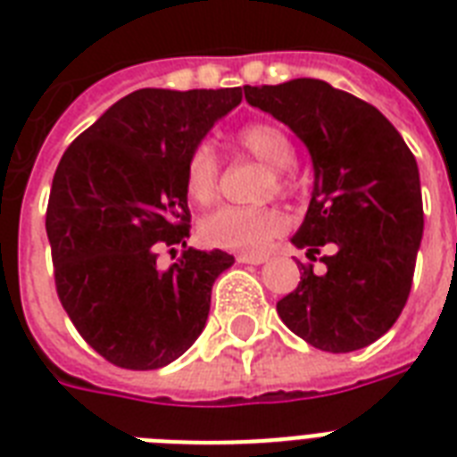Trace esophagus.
Masks as SVG:
<instances>
[{
	"label": "esophagus",
	"instance_id": "1",
	"mask_svg": "<svg viewBox=\"0 0 457 457\" xmlns=\"http://www.w3.org/2000/svg\"><path fill=\"white\" fill-rule=\"evenodd\" d=\"M237 261H239V263L261 265L268 261V256H265V253H239V256H237Z\"/></svg>",
	"mask_w": 457,
	"mask_h": 457
}]
</instances>
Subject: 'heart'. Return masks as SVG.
<instances>
[{
    "mask_svg": "<svg viewBox=\"0 0 457 457\" xmlns=\"http://www.w3.org/2000/svg\"><path fill=\"white\" fill-rule=\"evenodd\" d=\"M237 146L272 168V182L268 185V192L272 189L285 192L289 187L285 170H289L296 161V149L292 139L287 137L278 125L256 123L244 128L237 132ZM218 178H220V163H218L213 146L199 145L187 161V196L196 204H208L215 196ZM282 229H285V215L275 206H222L199 222V237L208 246L235 251L263 249Z\"/></svg>",
    "mask_w": 457,
    "mask_h": 457,
    "instance_id": "obj_1",
    "label": "heart"
}]
</instances>
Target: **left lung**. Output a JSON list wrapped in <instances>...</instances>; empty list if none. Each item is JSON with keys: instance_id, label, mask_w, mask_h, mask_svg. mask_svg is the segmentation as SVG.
Returning <instances> with one entry per match:
<instances>
[{"instance_id": "left-lung-1", "label": "left lung", "mask_w": 457, "mask_h": 457, "mask_svg": "<svg viewBox=\"0 0 457 457\" xmlns=\"http://www.w3.org/2000/svg\"><path fill=\"white\" fill-rule=\"evenodd\" d=\"M251 106L285 123L312 161V196L296 249L325 275L301 265L299 287L278 301L282 322L311 346L348 353L391 329L411 294L425 213L415 156L398 130L358 96L329 82L296 78L244 87Z\"/></svg>"}]
</instances>
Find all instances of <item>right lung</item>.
Segmentation results:
<instances>
[{
    "label": "right lung",
    "instance_id": "obj_1",
    "mask_svg": "<svg viewBox=\"0 0 457 457\" xmlns=\"http://www.w3.org/2000/svg\"><path fill=\"white\" fill-rule=\"evenodd\" d=\"M239 102L242 87L137 89L61 156L46 206L56 294L82 339L118 368H163L206 327L213 282L235 256L187 249L185 170ZM179 243L183 258L158 269L157 251Z\"/></svg>",
    "mask_w": 457,
    "mask_h": 457
}]
</instances>
